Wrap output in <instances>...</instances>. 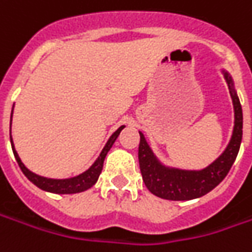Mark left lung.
I'll return each instance as SVG.
<instances>
[{"instance_id": "left-lung-1", "label": "left lung", "mask_w": 252, "mask_h": 252, "mask_svg": "<svg viewBox=\"0 0 252 252\" xmlns=\"http://www.w3.org/2000/svg\"><path fill=\"white\" fill-rule=\"evenodd\" d=\"M225 78L233 100V135L226 150L207 168L201 171H185V169L164 167L150 150L143 133L139 132L140 142L138 158H139L140 174L146 188L157 197L174 200V201L201 197L208 191H211L215 186H218L232 168L243 138V110H241L240 100L234 91L232 77L225 73Z\"/></svg>"}]
</instances>
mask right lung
I'll use <instances>...</instances> for the list:
<instances>
[{
  "label": "right lung",
  "instance_id": "1",
  "mask_svg": "<svg viewBox=\"0 0 252 252\" xmlns=\"http://www.w3.org/2000/svg\"><path fill=\"white\" fill-rule=\"evenodd\" d=\"M12 112H13V109H12ZM123 128H124V126H120L119 129L110 136V139L107 140V143H106V146H104L103 150H102L100 156L97 157V160L92 164V167H91L90 169H87V171L83 172L81 175L74 176V178H68V179H49V178H44V176L37 175V174H34L32 171H29V169L25 167V164L22 162V160L19 158L16 150L13 148L12 136L11 145L12 150H13V155H15V158H16V161H18L19 164V167H20L22 172L25 174L26 178H27L30 182H32L37 188H40L42 190L51 191V193H59V194H71V193H80V191L87 190V189H90V188H92L94 185L96 184L97 178H99L100 172H102V168H103L104 157H106L107 152H109L110 148L113 146V143L116 142V139H117V136L120 135Z\"/></svg>",
  "mask_w": 252,
  "mask_h": 252
}]
</instances>
